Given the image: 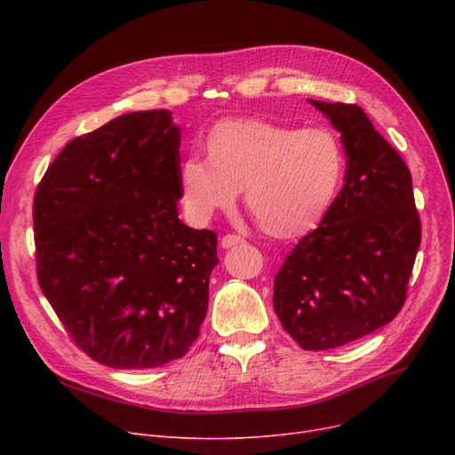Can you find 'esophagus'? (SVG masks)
Segmentation results:
<instances>
[{
  "label": "esophagus",
  "instance_id": "34e87169",
  "mask_svg": "<svg viewBox=\"0 0 455 455\" xmlns=\"http://www.w3.org/2000/svg\"><path fill=\"white\" fill-rule=\"evenodd\" d=\"M243 243V237L242 235H235V234H227L221 237V249H232Z\"/></svg>",
  "mask_w": 455,
  "mask_h": 455
}]
</instances>
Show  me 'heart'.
<instances>
[{
    "instance_id": "heart-1",
    "label": "heart",
    "mask_w": 455,
    "mask_h": 455,
    "mask_svg": "<svg viewBox=\"0 0 455 455\" xmlns=\"http://www.w3.org/2000/svg\"><path fill=\"white\" fill-rule=\"evenodd\" d=\"M208 156L179 164L184 204L208 221L245 191L259 228L290 240L314 230L336 199L345 175V149L326 127L290 129L266 119H225L206 138Z\"/></svg>"
}]
</instances>
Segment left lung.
I'll return each mask as SVG.
<instances>
[{"instance_id":"8db88e82","label":"left lung","mask_w":455,"mask_h":455,"mask_svg":"<svg viewBox=\"0 0 455 455\" xmlns=\"http://www.w3.org/2000/svg\"><path fill=\"white\" fill-rule=\"evenodd\" d=\"M341 134L345 184L275 276L273 306L304 350L360 339L402 309L420 245L408 165L357 105L307 100Z\"/></svg>"}]
</instances>
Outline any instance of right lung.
Here are the masks:
<instances>
[{
  "label": "right lung",
  "instance_id": "right-lung-1",
  "mask_svg": "<svg viewBox=\"0 0 455 455\" xmlns=\"http://www.w3.org/2000/svg\"><path fill=\"white\" fill-rule=\"evenodd\" d=\"M180 127L129 112L71 140L35 196L40 290L69 336L114 369H153L199 336L218 235L179 220Z\"/></svg>",
  "mask_w": 455,
  "mask_h": 455
}]
</instances>
